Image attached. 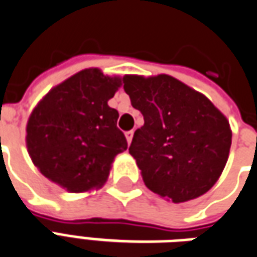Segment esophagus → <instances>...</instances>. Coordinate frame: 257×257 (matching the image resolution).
<instances>
[{"label":"esophagus","mask_w":257,"mask_h":257,"mask_svg":"<svg viewBox=\"0 0 257 257\" xmlns=\"http://www.w3.org/2000/svg\"><path fill=\"white\" fill-rule=\"evenodd\" d=\"M124 134H126V140H127V142H128V144H130L131 140H133V136H134V131H133V130L126 131V133H124Z\"/></svg>","instance_id":"34e87169"}]
</instances>
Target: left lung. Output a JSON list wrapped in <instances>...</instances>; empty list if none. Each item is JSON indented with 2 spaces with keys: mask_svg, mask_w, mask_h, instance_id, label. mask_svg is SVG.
<instances>
[{
  "mask_svg": "<svg viewBox=\"0 0 257 257\" xmlns=\"http://www.w3.org/2000/svg\"><path fill=\"white\" fill-rule=\"evenodd\" d=\"M123 89L144 115L128 148L152 192L185 203L212 188L231 147L227 119L205 95L170 75H126Z\"/></svg>",
  "mask_w": 257,
  "mask_h": 257,
  "instance_id": "obj_1",
  "label": "left lung"
}]
</instances>
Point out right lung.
<instances>
[{
	"label": "right lung",
	"instance_id": "add662e5",
	"mask_svg": "<svg viewBox=\"0 0 257 257\" xmlns=\"http://www.w3.org/2000/svg\"><path fill=\"white\" fill-rule=\"evenodd\" d=\"M120 85V78L89 68L45 95L27 123L29 153L45 177L74 193L102 186L127 149L119 113L108 105Z\"/></svg>",
	"mask_w": 257,
	"mask_h": 257
}]
</instances>
